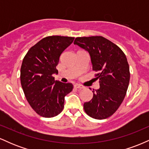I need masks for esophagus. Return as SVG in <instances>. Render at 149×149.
Returning a JSON list of instances; mask_svg holds the SVG:
<instances>
[{"label": "esophagus", "instance_id": "34e87169", "mask_svg": "<svg viewBox=\"0 0 149 149\" xmlns=\"http://www.w3.org/2000/svg\"><path fill=\"white\" fill-rule=\"evenodd\" d=\"M74 87L76 88H78V89H83V88H84V87L82 86V85H80L79 84H75Z\"/></svg>", "mask_w": 149, "mask_h": 149}]
</instances>
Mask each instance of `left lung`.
I'll return each instance as SVG.
<instances>
[{
	"mask_svg": "<svg viewBox=\"0 0 149 149\" xmlns=\"http://www.w3.org/2000/svg\"><path fill=\"white\" fill-rule=\"evenodd\" d=\"M73 43L89 53L100 83V88L92 91V100L84 103L85 111L93 118H107L122 104L129 85L130 74L125 54L102 36L78 37Z\"/></svg>",
	"mask_w": 149,
	"mask_h": 149,
	"instance_id": "obj_1",
	"label": "left lung"
}]
</instances>
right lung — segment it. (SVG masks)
Returning <instances> with one entry per match:
<instances>
[{
	"label": "right lung",
	"instance_id": "obj_1",
	"mask_svg": "<svg viewBox=\"0 0 149 149\" xmlns=\"http://www.w3.org/2000/svg\"><path fill=\"white\" fill-rule=\"evenodd\" d=\"M74 38L52 36L44 38L31 47L22 61L20 80L29 104L38 115L57 116L64 107V97L73 90L71 83L54 80L61 54Z\"/></svg>",
	"mask_w": 149,
	"mask_h": 149
}]
</instances>
